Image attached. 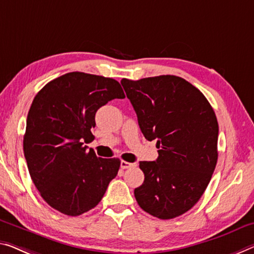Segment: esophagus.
<instances>
[{
  "label": "esophagus",
  "instance_id": "obj_1",
  "mask_svg": "<svg viewBox=\"0 0 254 254\" xmlns=\"http://www.w3.org/2000/svg\"><path fill=\"white\" fill-rule=\"evenodd\" d=\"M137 165H136V163H131V162H127V161H123L120 162V167L123 168V169H128V168H134V167H136Z\"/></svg>",
  "mask_w": 254,
  "mask_h": 254
}]
</instances>
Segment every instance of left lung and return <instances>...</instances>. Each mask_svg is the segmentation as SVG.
I'll return each mask as SVG.
<instances>
[{"label": "left lung", "mask_w": 254, "mask_h": 254, "mask_svg": "<svg viewBox=\"0 0 254 254\" xmlns=\"http://www.w3.org/2000/svg\"><path fill=\"white\" fill-rule=\"evenodd\" d=\"M122 85L147 140H157L155 161H140L144 182L134 194L144 211L173 219L192 209L218 160L217 117L209 101L181 77L163 75Z\"/></svg>", "instance_id": "8db88e82"}]
</instances>
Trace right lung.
<instances>
[{
	"instance_id": "1",
	"label": "right lung",
	"mask_w": 254,
	"mask_h": 254,
	"mask_svg": "<svg viewBox=\"0 0 254 254\" xmlns=\"http://www.w3.org/2000/svg\"><path fill=\"white\" fill-rule=\"evenodd\" d=\"M124 97L117 80L79 71L51 80L34 97L23 153L33 183L53 209L76 217L102 200L120 160L96 157L84 143L94 139L96 111Z\"/></svg>"
}]
</instances>
